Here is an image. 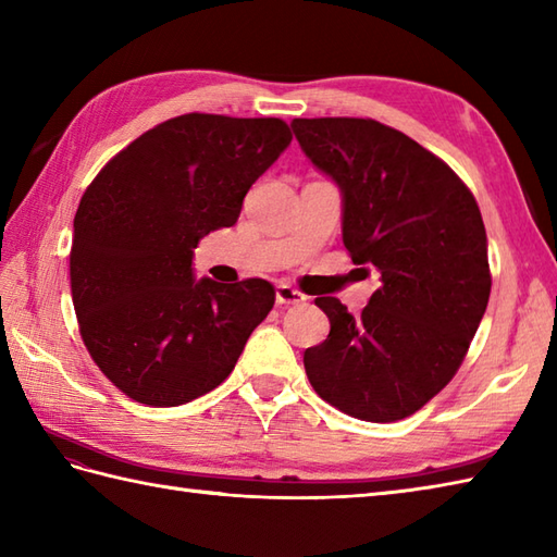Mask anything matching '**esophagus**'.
Wrapping results in <instances>:
<instances>
[{
  "label": "esophagus",
  "instance_id": "obj_1",
  "mask_svg": "<svg viewBox=\"0 0 557 557\" xmlns=\"http://www.w3.org/2000/svg\"><path fill=\"white\" fill-rule=\"evenodd\" d=\"M275 299H277V304L282 306H289V304H304L306 301V297L301 292H297L294 287H289V285H277L275 287Z\"/></svg>",
  "mask_w": 557,
  "mask_h": 557
}]
</instances>
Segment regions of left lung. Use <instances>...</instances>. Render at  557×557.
Wrapping results in <instances>:
<instances>
[{"label": "left lung", "instance_id": "8db88e82", "mask_svg": "<svg viewBox=\"0 0 557 557\" xmlns=\"http://www.w3.org/2000/svg\"><path fill=\"white\" fill-rule=\"evenodd\" d=\"M294 136L339 186L342 242L383 285L361 315L318 297L330 335L304 351L313 389L354 419L411 417L453 381L491 297L488 242L465 182L375 120H294Z\"/></svg>", "mask_w": 557, "mask_h": 557}]
</instances>
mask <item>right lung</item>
<instances>
[{
    "mask_svg": "<svg viewBox=\"0 0 557 557\" xmlns=\"http://www.w3.org/2000/svg\"><path fill=\"white\" fill-rule=\"evenodd\" d=\"M292 144L275 116L182 114L104 164L83 194L71 242V299L83 345L148 407L215 389L265 321V280L194 275V248L239 220L244 196Z\"/></svg>",
    "mask_w": 557,
    "mask_h": 557,
    "instance_id": "obj_1",
    "label": "right lung"
}]
</instances>
